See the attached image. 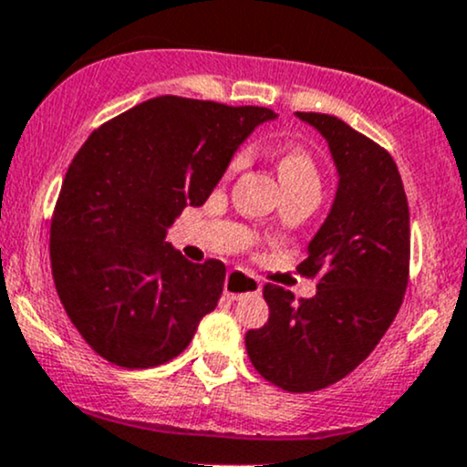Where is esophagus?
Listing matches in <instances>:
<instances>
[{"label": "esophagus", "mask_w": 467, "mask_h": 467, "mask_svg": "<svg viewBox=\"0 0 467 467\" xmlns=\"http://www.w3.org/2000/svg\"><path fill=\"white\" fill-rule=\"evenodd\" d=\"M223 291L228 297L242 299L246 296H259V291H262V284H259V279L253 277L250 273L234 268V271H230L228 277H225Z\"/></svg>", "instance_id": "obj_1"}]
</instances>
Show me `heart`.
<instances>
[{"mask_svg":"<svg viewBox=\"0 0 467 467\" xmlns=\"http://www.w3.org/2000/svg\"><path fill=\"white\" fill-rule=\"evenodd\" d=\"M246 163V156L239 154L234 156L233 163H230V174L244 168ZM279 179H282L284 188H317L320 190V174H317L316 161L311 159V154L304 150H286L282 151L277 161Z\"/></svg>","mask_w":467,"mask_h":467,"instance_id":"1","label":"heart"}]
</instances>
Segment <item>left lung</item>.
Returning <instances> with one entry per match:
<instances>
[{
    "instance_id": "8db88e82",
    "label": "left lung",
    "mask_w": 467,
    "mask_h": 467,
    "mask_svg": "<svg viewBox=\"0 0 467 467\" xmlns=\"http://www.w3.org/2000/svg\"><path fill=\"white\" fill-rule=\"evenodd\" d=\"M296 116L320 131L337 171L336 199L299 264L317 293L296 304L266 284L271 316L246 333V351L268 382L304 394L351 374L394 322L410 275V208L380 145L336 116Z\"/></svg>"
}]
</instances>
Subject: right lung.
<instances>
[{
    "label": "right lung",
    "mask_w": 467,
    "mask_h": 467,
    "mask_svg": "<svg viewBox=\"0 0 467 467\" xmlns=\"http://www.w3.org/2000/svg\"><path fill=\"white\" fill-rule=\"evenodd\" d=\"M266 107L159 96L105 122L68 165L51 221V271L73 327L105 360L150 369L179 356L214 311L219 259L165 242L205 203Z\"/></svg>",
    "instance_id": "right-lung-1"
}]
</instances>
